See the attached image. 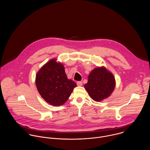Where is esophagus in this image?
<instances>
[{"label":"esophagus","mask_w":150,"mask_h":150,"mask_svg":"<svg viewBox=\"0 0 150 150\" xmlns=\"http://www.w3.org/2000/svg\"><path fill=\"white\" fill-rule=\"evenodd\" d=\"M77 85L78 86H82L83 85V83L81 81H77Z\"/></svg>","instance_id":"esophagus-1"}]
</instances>
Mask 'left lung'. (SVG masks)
Returning <instances> with one entry per match:
<instances>
[{"label":"left lung","instance_id":"left-lung-1","mask_svg":"<svg viewBox=\"0 0 150 150\" xmlns=\"http://www.w3.org/2000/svg\"><path fill=\"white\" fill-rule=\"evenodd\" d=\"M115 87V79L113 74L104 66L93 69L88 76V83L84 85L89 96L96 102L108 98Z\"/></svg>","mask_w":150,"mask_h":150}]
</instances>
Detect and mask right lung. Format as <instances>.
I'll return each mask as SVG.
<instances>
[{"label":"right lung","mask_w":150,"mask_h":150,"mask_svg":"<svg viewBox=\"0 0 150 150\" xmlns=\"http://www.w3.org/2000/svg\"><path fill=\"white\" fill-rule=\"evenodd\" d=\"M50 59L40 69L36 75V86L44 100L51 105H64L77 86L76 83L68 79L64 64Z\"/></svg>","instance_id":"add662e5"}]
</instances>
